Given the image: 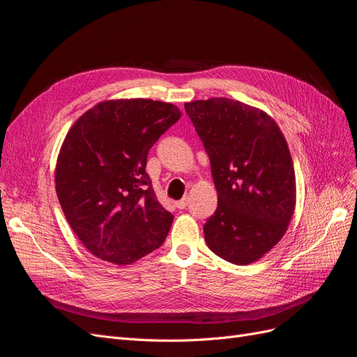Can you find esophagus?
<instances>
[{
	"label": "esophagus",
	"instance_id": "esophagus-1",
	"mask_svg": "<svg viewBox=\"0 0 357 357\" xmlns=\"http://www.w3.org/2000/svg\"><path fill=\"white\" fill-rule=\"evenodd\" d=\"M188 202H189V198H188V197H185V198H183V199H180V201H177V202H176V207H177L178 210L186 208Z\"/></svg>",
	"mask_w": 357,
	"mask_h": 357
}]
</instances>
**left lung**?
Wrapping results in <instances>:
<instances>
[{
  "label": "left lung",
  "instance_id": "obj_1",
  "mask_svg": "<svg viewBox=\"0 0 357 357\" xmlns=\"http://www.w3.org/2000/svg\"><path fill=\"white\" fill-rule=\"evenodd\" d=\"M185 109L218 190V208L204 225L205 243L231 264H253L283 238L295 211L286 138L271 116L240 101L198 100Z\"/></svg>",
  "mask_w": 357,
  "mask_h": 357
}]
</instances>
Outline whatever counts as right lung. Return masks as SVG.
Segmentation results:
<instances>
[{"mask_svg": "<svg viewBox=\"0 0 357 357\" xmlns=\"http://www.w3.org/2000/svg\"><path fill=\"white\" fill-rule=\"evenodd\" d=\"M180 116L169 102L110 100L70 128L56 160V195L93 256L129 265L165 241L174 215L156 199L146 164L149 150Z\"/></svg>", "mask_w": 357, "mask_h": 357, "instance_id": "obj_1", "label": "right lung"}]
</instances>
